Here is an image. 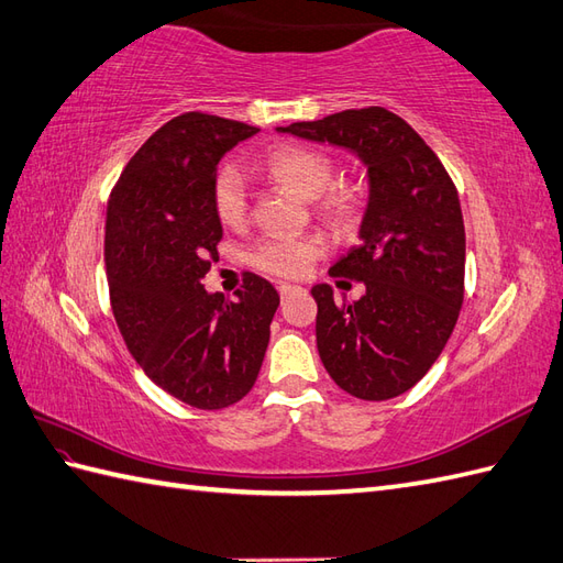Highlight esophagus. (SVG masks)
Instances as JSON below:
<instances>
[{
  "mask_svg": "<svg viewBox=\"0 0 563 563\" xmlns=\"http://www.w3.org/2000/svg\"><path fill=\"white\" fill-rule=\"evenodd\" d=\"M295 290H297L295 285H287V283H280V285H278V292H280V297H283V299H285L287 295H292Z\"/></svg>",
  "mask_w": 563,
  "mask_h": 563,
  "instance_id": "esophagus-1",
  "label": "esophagus"
}]
</instances>
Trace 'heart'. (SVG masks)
Segmentation results:
<instances>
[{
    "label": "heart",
    "mask_w": 563,
    "mask_h": 563,
    "mask_svg": "<svg viewBox=\"0 0 563 563\" xmlns=\"http://www.w3.org/2000/svg\"><path fill=\"white\" fill-rule=\"evenodd\" d=\"M261 169L290 187L305 199H317V213L335 228H347L357 220L362 199L352 185H333L335 163L329 153L302 143H287L271 151ZM213 208L225 228H242L250 218V185L238 165H225L213 181ZM325 254V242L317 234H271L254 244L250 264L273 278L299 280L309 276Z\"/></svg>",
    "instance_id": "heart-1"
}]
</instances>
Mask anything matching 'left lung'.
Listing matches in <instances>:
<instances>
[{
	"instance_id": "8db88e82",
	"label": "left lung",
	"mask_w": 563,
	"mask_h": 563,
	"mask_svg": "<svg viewBox=\"0 0 563 563\" xmlns=\"http://www.w3.org/2000/svg\"><path fill=\"white\" fill-rule=\"evenodd\" d=\"M278 132L355 151L369 169L362 242L331 268L364 283L357 302L311 290L317 347L333 382L360 400L410 390L446 347L465 297V225L446 167L386 108L343 110Z\"/></svg>"
}]
</instances>
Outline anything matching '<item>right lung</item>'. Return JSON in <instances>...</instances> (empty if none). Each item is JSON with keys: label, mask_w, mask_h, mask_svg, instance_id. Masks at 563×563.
Segmentation results:
<instances>
[{"label": "right lung", "mask_w": 563, "mask_h": 563, "mask_svg": "<svg viewBox=\"0 0 563 563\" xmlns=\"http://www.w3.org/2000/svg\"><path fill=\"white\" fill-rule=\"evenodd\" d=\"M256 132L225 117L179 114L134 153L108 201L104 268L117 329L153 384L199 410L250 394L280 305L254 273L234 302L203 290L222 240L216 165Z\"/></svg>", "instance_id": "add662e5"}]
</instances>
